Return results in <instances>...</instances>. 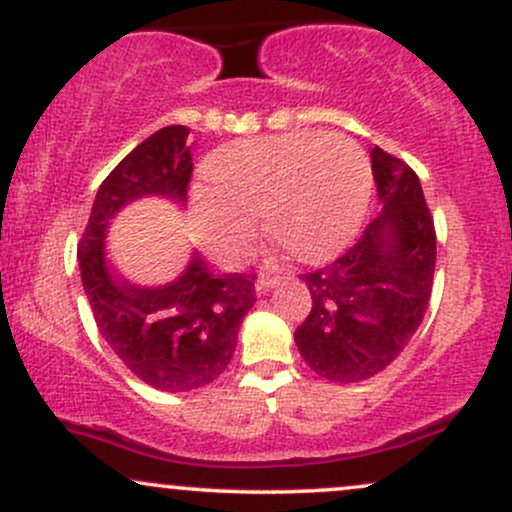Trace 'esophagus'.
Instances as JSON below:
<instances>
[{
    "label": "esophagus",
    "instance_id": "1",
    "mask_svg": "<svg viewBox=\"0 0 512 512\" xmlns=\"http://www.w3.org/2000/svg\"><path fill=\"white\" fill-rule=\"evenodd\" d=\"M276 284H279V279H276V276H260V279L255 281V291L267 293V291H272Z\"/></svg>",
    "mask_w": 512,
    "mask_h": 512
}]
</instances>
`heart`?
<instances>
[{"mask_svg":"<svg viewBox=\"0 0 512 512\" xmlns=\"http://www.w3.org/2000/svg\"><path fill=\"white\" fill-rule=\"evenodd\" d=\"M207 182L190 192V216L221 264L248 257L255 216L296 260L325 262L361 228L373 170L344 134L293 132L223 146L209 158Z\"/></svg>","mask_w":512,"mask_h":512,"instance_id":"heart-1","label":"heart"}]
</instances>
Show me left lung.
<instances>
[{"label": "left lung", "mask_w": 512, "mask_h": 512, "mask_svg": "<svg viewBox=\"0 0 512 512\" xmlns=\"http://www.w3.org/2000/svg\"><path fill=\"white\" fill-rule=\"evenodd\" d=\"M370 168L383 211L339 260L303 274L313 308L293 339L310 368L361 383L390 366L419 330L436 272V228L416 173L380 146Z\"/></svg>", "instance_id": "left-lung-1"}]
</instances>
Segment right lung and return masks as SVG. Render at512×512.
I'll return each mask as SVG.
<instances>
[{"label":"right lung","mask_w":512,"mask_h":512,"mask_svg":"<svg viewBox=\"0 0 512 512\" xmlns=\"http://www.w3.org/2000/svg\"><path fill=\"white\" fill-rule=\"evenodd\" d=\"M190 129L170 125L122 158L98 187L81 238L79 272L93 317L115 356L146 385L190 392L231 363L243 317L255 305V276H214L192 252L178 276L158 286L122 281L108 264L105 236L115 216L144 197L187 202Z\"/></svg>","instance_id":"1"}]
</instances>
